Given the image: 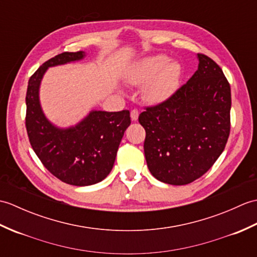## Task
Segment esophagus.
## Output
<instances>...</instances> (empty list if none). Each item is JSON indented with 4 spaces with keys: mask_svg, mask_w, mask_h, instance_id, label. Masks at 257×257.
I'll return each instance as SVG.
<instances>
[{
    "mask_svg": "<svg viewBox=\"0 0 257 257\" xmlns=\"http://www.w3.org/2000/svg\"><path fill=\"white\" fill-rule=\"evenodd\" d=\"M130 116H132V119L134 120V121H136V120H137L139 117V111L137 110V109H133L132 112H130Z\"/></svg>",
    "mask_w": 257,
    "mask_h": 257,
    "instance_id": "1",
    "label": "esophagus"
}]
</instances>
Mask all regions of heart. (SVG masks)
I'll list each match as a JSON object with an SVG mask.
<instances>
[{
    "instance_id": "obj_1",
    "label": "heart",
    "mask_w": 257,
    "mask_h": 257,
    "mask_svg": "<svg viewBox=\"0 0 257 257\" xmlns=\"http://www.w3.org/2000/svg\"><path fill=\"white\" fill-rule=\"evenodd\" d=\"M182 67L165 54L147 56L129 69L127 79L136 86L145 85L144 94L151 102H162L170 98L180 85Z\"/></svg>"
}]
</instances>
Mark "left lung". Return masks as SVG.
Masks as SVG:
<instances>
[{
	"label": "left lung",
	"instance_id": "1",
	"mask_svg": "<svg viewBox=\"0 0 257 257\" xmlns=\"http://www.w3.org/2000/svg\"><path fill=\"white\" fill-rule=\"evenodd\" d=\"M199 67L187 84L139 114L146 130L145 157L161 182L183 185L209 170L230 136L231 87L213 59L198 54Z\"/></svg>",
	"mask_w": 257,
	"mask_h": 257
}]
</instances>
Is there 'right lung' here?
Instances as JSON below:
<instances>
[{"mask_svg": "<svg viewBox=\"0 0 257 257\" xmlns=\"http://www.w3.org/2000/svg\"><path fill=\"white\" fill-rule=\"evenodd\" d=\"M84 52L58 54L31 76L26 92L27 135L43 165L61 181L86 187L102 181L111 171L118 147L130 124L129 110H91L76 125L58 128L46 118L40 102V86L48 67L80 61Z\"/></svg>", "mask_w": 257, "mask_h": 257, "instance_id": "1", "label": "right lung"}]
</instances>
